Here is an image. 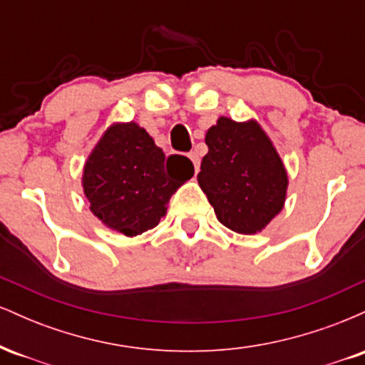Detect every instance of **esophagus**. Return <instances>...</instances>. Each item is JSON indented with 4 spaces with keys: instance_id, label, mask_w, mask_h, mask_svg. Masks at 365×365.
Returning a JSON list of instances; mask_svg holds the SVG:
<instances>
[{
    "instance_id": "1",
    "label": "esophagus",
    "mask_w": 365,
    "mask_h": 365,
    "mask_svg": "<svg viewBox=\"0 0 365 365\" xmlns=\"http://www.w3.org/2000/svg\"><path fill=\"white\" fill-rule=\"evenodd\" d=\"M188 158H190V161L194 163V168H195V173H197V171H199V168H200L199 154H197V153H190V154H188Z\"/></svg>"
}]
</instances>
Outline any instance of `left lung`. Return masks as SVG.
<instances>
[{
  "instance_id": "obj_1",
  "label": "left lung",
  "mask_w": 365,
  "mask_h": 365,
  "mask_svg": "<svg viewBox=\"0 0 365 365\" xmlns=\"http://www.w3.org/2000/svg\"><path fill=\"white\" fill-rule=\"evenodd\" d=\"M197 182L221 225L254 235L282 212L288 175L273 140L255 120L220 116L206 133Z\"/></svg>"
}]
</instances>
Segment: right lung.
<instances>
[{"instance_id": "right-lung-1", "label": "right lung", "mask_w": 365, "mask_h": 365, "mask_svg": "<svg viewBox=\"0 0 365 365\" xmlns=\"http://www.w3.org/2000/svg\"><path fill=\"white\" fill-rule=\"evenodd\" d=\"M170 158L179 161L175 174L145 128L135 121L111 123L83 165L82 188L92 215L125 237L158 226L171 195L194 177L190 159Z\"/></svg>"}]
</instances>
